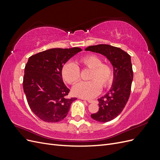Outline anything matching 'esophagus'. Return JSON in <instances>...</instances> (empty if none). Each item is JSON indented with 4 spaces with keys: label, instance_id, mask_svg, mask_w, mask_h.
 I'll return each mask as SVG.
<instances>
[{
    "label": "esophagus",
    "instance_id": "1",
    "mask_svg": "<svg viewBox=\"0 0 160 160\" xmlns=\"http://www.w3.org/2000/svg\"><path fill=\"white\" fill-rule=\"evenodd\" d=\"M84 99V100L88 101V102H89V103H92L93 101V100H90V99Z\"/></svg>",
    "mask_w": 160,
    "mask_h": 160
}]
</instances>
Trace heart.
Returning <instances> with one entry per match:
<instances>
[{"label": "heart", "instance_id": "obj_1", "mask_svg": "<svg viewBox=\"0 0 160 160\" xmlns=\"http://www.w3.org/2000/svg\"><path fill=\"white\" fill-rule=\"evenodd\" d=\"M79 64L91 69L89 79L91 81H82L72 88V93L84 99L93 98L101 91V86L106 88L113 81V70L108 63L102 62L101 58L95 54H88L80 58ZM62 79L69 84H75L80 79V69L75 63L66 62L61 69Z\"/></svg>", "mask_w": 160, "mask_h": 160}]
</instances>
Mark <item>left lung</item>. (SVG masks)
<instances>
[{
	"instance_id": "8db88e82",
	"label": "left lung",
	"mask_w": 160,
	"mask_h": 160,
	"mask_svg": "<svg viewBox=\"0 0 160 160\" xmlns=\"http://www.w3.org/2000/svg\"><path fill=\"white\" fill-rule=\"evenodd\" d=\"M85 50L105 56L113 67L112 86L107 93L98 99L99 111L91 115L97 122H108L122 113L129 99L133 77L131 57L120 48L109 45L89 46Z\"/></svg>"
}]
</instances>
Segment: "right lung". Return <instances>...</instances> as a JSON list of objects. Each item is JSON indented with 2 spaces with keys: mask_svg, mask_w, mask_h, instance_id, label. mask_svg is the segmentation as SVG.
<instances>
[{
  "mask_svg": "<svg viewBox=\"0 0 160 160\" xmlns=\"http://www.w3.org/2000/svg\"><path fill=\"white\" fill-rule=\"evenodd\" d=\"M79 47L51 49L28 58L23 77V89L32 112L43 122L63 119L76 98H67L69 93L63 83L61 69L77 52Z\"/></svg>",
  "mask_w": 160,
  "mask_h": 160,
  "instance_id": "right-lung-1",
  "label": "right lung"
}]
</instances>
